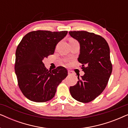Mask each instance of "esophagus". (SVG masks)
I'll return each instance as SVG.
<instances>
[{
    "mask_svg": "<svg viewBox=\"0 0 128 128\" xmlns=\"http://www.w3.org/2000/svg\"><path fill=\"white\" fill-rule=\"evenodd\" d=\"M73 74L72 72L70 71V70H68V74L71 75V74Z\"/></svg>",
    "mask_w": 128,
    "mask_h": 128,
    "instance_id": "obj_1",
    "label": "esophagus"
}]
</instances>
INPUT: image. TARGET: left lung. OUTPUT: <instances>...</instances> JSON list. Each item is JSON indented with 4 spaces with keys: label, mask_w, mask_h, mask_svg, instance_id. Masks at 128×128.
I'll return each instance as SVG.
<instances>
[{
    "label": "left lung",
    "mask_w": 128,
    "mask_h": 128,
    "mask_svg": "<svg viewBox=\"0 0 128 128\" xmlns=\"http://www.w3.org/2000/svg\"><path fill=\"white\" fill-rule=\"evenodd\" d=\"M80 44L78 61L82 64L84 74L69 90L73 98L81 102L92 101L100 95L107 85L112 66L110 47L101 36L85 31H69Z\"/></svg>",
    "instance_id": "left-lung-1"
}]
</instances>
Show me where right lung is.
<instances>
[{
  "label": "right lung",
  "instance_id": "1",
  "mask_svg": "<svg viewBox=\"0 0 128 128\" xmlns=\"http://www.w3.org/2000/svg\"><path fill=\"white\" fill-rule=\"evenodd\" d=\"M67 34V31H31L18 44L15 73L21 91L30 100L43 102L51 100L57 87L68 76L65 68L59 66L50 71L43 62L45 58L53 55L57 44Z\"/></svg>",
  "mask_w": 128,
  "mask_h": 128
}]
</instances>
